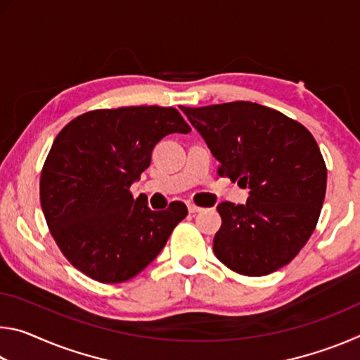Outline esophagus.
I'll return each mask as SVG.
<instances>
[{
	"mask_svg": "<svg viewBox=\"0 0 360 360\" xmlns=\"http://www.w3.org/2000/svg\"><path fill=\"white\" fill-rule=\"evenodd\" d=\"M187 208H188V212H192V214H195V212H200V211L203 210V208H200V206H197L195 203H188Z\"/></svg>",
	"mask_w": 360,
	"mask_h": 360,
	"instance_id": "34e87169",
	"label": "esophagus"
}]
</instances>
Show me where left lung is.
Segmentation results:
<instances>
[{
	"label": "left lung",
	"mask_w": 360,
	"mask_h": 360,
	"mask_svg": "<svg viewBox=\"0 0 360 360\" xmlns=\"http://www.w3.org/2000/svg\"><path fill=\"white\" fill-rule=\"evenodd\" d=\"M219 160L217 174L249 188L246 205L224 202L216 257L245 276L288 265L316 229L327 168L308 129L251 101L181 106Z\"/></svg>",
	"instance_id": "8db88e82"
}]
</instances>
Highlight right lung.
<instances>
[{
    "mask_svg": "<svg viewBox=\"0 0 360 360\" xmlns=\"http://www.w3.org/2000/svg\"><path fill=\"white\" fill-rule=\"evenodd\" d=\"M191 127L176 108L95 109L66 124L41 172L39 200L60 251L84 275L129 281L154 260L187 206L152 211L130 186L150 165L152 149Z\"/></svg>",
    "mask_w": 360,
    "mask_h": 360,
    "instance_id": "obj_1",
    "label": "right lung"
}]
</instances>
